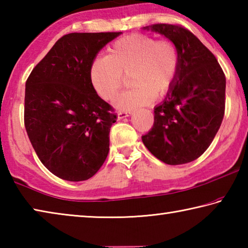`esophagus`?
Instances as JSON below:
<instances>
[{
  "label": "esophagus",
  "mask_w": 248,
  "mask_h": 248,
  "mask_svg": "<svg viewBox=\"0 0 248 248\" xmlns=\"http://www.w3.org/2000/svg\"><path fill=\"white\" fill-rule=\"evenodd\" d=\"M132 111H119L118 112V119H124L125 117L131 116Z\"/></svg>",
  "instance_id": "esophagus-1"
}]
</instances>
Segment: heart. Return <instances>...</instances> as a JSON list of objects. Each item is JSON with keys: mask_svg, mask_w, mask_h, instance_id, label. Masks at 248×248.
<instances>
[{"mask_svg": "<svg viewBox=\"0 0 248 248\" xmlns=\"http://www.w3.org/2000/svg\"><path fill=\"white\" fill-rule=\"evenodd\" d=\"M107 57L93 60L90 78L100 97L110 100L129 77L132 89L114 100L120 110H133L162 97L174 86L179 71V53L173 41L142 33H132L116 40Z\"/></svg>", "mask_w": 248, "mask_h": 248, "instance_id": "obj_1", "label": "heart"}]
</instances>
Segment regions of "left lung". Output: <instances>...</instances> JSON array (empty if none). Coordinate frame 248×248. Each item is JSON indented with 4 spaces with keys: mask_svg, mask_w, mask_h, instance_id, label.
I'll use <instances>...</instances> for the list:
<instances>
[{
    "mask_svg": "<svg viewBox=\"0 0 248 248\" xmlns=\"http://www.w3.org/2000/svg\"><path fill=\"white\" fill-rule=\"evenodd\" d=\"M173 41L179 53L174 86L154 108V124L142 136L151 153L169 165L195 161L215 139L224 116L225 75L210 50L179 25L143 27Z\"/></svg>",
    "mask_w": 248,
    "mask_h": 248,
    "instance_id": "obj_1",
    "label": "left lung"
}]
</instances>
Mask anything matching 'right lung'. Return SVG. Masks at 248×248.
Instances as JSON below:
<instances>
[{
    "label": "right lung",
    "instance_id": "obj_1",
    "mask_svg": "<svg viewBox=\"0 0 248 248\" xmlns=\"http://www.w3.org/2000/svg\"><path fill=\"white\" fill-rule=\"evenodd\" d=\"M120 33L64 35L27 78L25 128L40 162L59 178L89 179L107 157L117 115L96 93L90 68L100 50Z\"/></svg>",
    "mask_w": 248,
    "mask_h": 248
}]
</instances>
